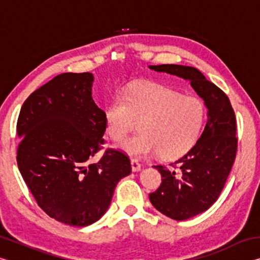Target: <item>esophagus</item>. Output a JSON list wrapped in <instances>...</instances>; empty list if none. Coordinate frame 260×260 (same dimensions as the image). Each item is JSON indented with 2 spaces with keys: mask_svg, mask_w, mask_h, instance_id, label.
<instances>
[{
  "mask_svg": "<svg viewBox=\"0 0 260 260\" xmlns=\"http://www.w3.org/2000/svg\"><path fill=\"white\" fill-rule=\"evenodd\" d=\"M131 165H132V171L133 172H139L142 169V166H141L140 162L136 160V159H131Z\"/></svg>",
  "mask_w": 260,
  "mask_h": 260,
  "instance_id": "1",
  "label": "esophagus"
}]
</instances>
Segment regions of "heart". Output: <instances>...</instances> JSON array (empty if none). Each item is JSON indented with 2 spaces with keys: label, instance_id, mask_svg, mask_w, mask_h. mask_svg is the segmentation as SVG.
Returning a JSON list of instances; mask_svg holds the SVG:
<instances>
[{
  "label": "heart",
  "instance_id": "obj_1",
  "mask_svg": "<svg viewBox=\"0 0 260 260\" xmlns=\"http://www.w3.org/2000/svg\"><path fill=\"white\" fill-rule=\"evenodd\" d=\"M205 119L206 108L200 98L155 85L129 87L104 113L105 131L117 142L139 121V133L119 146L138 158L155 152L164 159L183 156L199 141Z\"/></svg>",
  "mask_w": 260,
  "mask_h": 260
}]
</instances>
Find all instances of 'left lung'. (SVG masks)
Listing matches in <instances>:
<instances>
[{"mask_svg":"<svg viewBox=\"0 0 260 260\" xmlns=\"http://www.w3.org/2000/svg\"><path fill=\"white\" fill-rule=\"evenodd\" d=\"M149 69L190 82L208 109L199 141L174 161L177 170L153 166L161 174V184L149 195L151 204L171 219L186 220L208 210L225 186L237 149L235 113L227 95L197 69L175 64L149 65Z\"/></svg>","mask_w":260,"mask_h":260,"instance_id":"8db88e82","label":"left lung"}]
</instances>
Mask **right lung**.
Instances as JSON below:
<instances>
[{
    "mask_svg": "<svg viewBox=\"0 0 260 260\" xmlns=\"http://www.w3.org/2000/svg\"><path fill=\"white\" fill-rule=\"evenodd\" d=\"M93 82L89 72L59 74L28 96L17 121V162L25 183L49 217L77 227L102 218L117 183L132 172L129 158L112 149L89 162L105 132Z\"/></svg>",
    "mask_w": 260,
    "mask_h": 260,
    "instance_id": "add662e5",
    "label": "right lung"
}]
</instances>
